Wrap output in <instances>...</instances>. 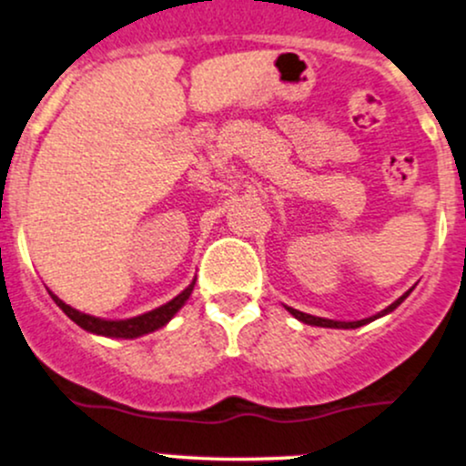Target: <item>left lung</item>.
Returning a JSON list of instances; mask_svg holds the SVG:
<instances>
[{"mask_svg":"<svg viewBox=\"0 0 466 466\" xmlns=\"http://www.w3.org/2000/svg\"><path fill=\"white\" fill-rule=\"evenodd\" d=\"M411 289H413V288H411ZM411 289L405 291V294H402L400 299H398V300H393V303L390 305V308H385V309H382V311H378L376 316H370V319H362V320H331V319H320V316H311V314H305V311H299V309H294V308H288V305H285V309H288L289 314L294 316V319H299L300 323H305V325H311V327H331V329H356V327H362V325L371 323V320L380 319V316H387V314H390V311L396 309L398 305H400L402 300H405L407 296L411 294Z\"/></svg>","mask_w":466,"mask_h":466,"instance_id":"left-lung-1","label":"left lung"}]
</instances>
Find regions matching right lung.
<instances>
[{
	"instance_id": "obj_1",
	"label": "right lung",
	"mask_w": 466,
	"mask_h": 466,
	"mask_svg": "<svg viewBox=\"0 0 466 466\" xmlns=\"http://www.w3.org/2000/svg\"><path fill=\"white\" fill-rule=\"evenodd\" d=\"M192 289H194V280L181 291V294L175 296L172 300H167V303L161 305V308L146 311V314H141V316H132V319H126V320L96 319V316L84 314V311L66 305L64 300H61L59 296H55L50 289H48V294L53 296V300L57 303V308L64 309V314L68 316L70 320H75L81 329L90 331V334L106 336V339H139V336L150 334V331L161 329L163 325L170 323V320L177 316V311L186 305L187 299H190Z\"/></svg>"
}]
</instances>
